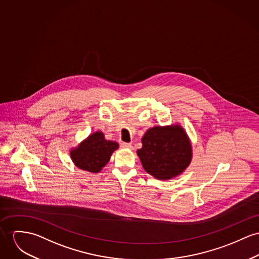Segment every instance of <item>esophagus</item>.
Here are the masks:
<instances>
[{"mask_svg": "<svg viewBox=\"0 0 259 259\" xmlns=\"http://www.w3.org/2000/svg\"><path fill=\"white\" fill-rule=\"evenodd\" d=\"M121 147L124 149H130V150L133 149V146L131 143H121Z\"/></svg>", "mask_w": 259, "mask_h": 259, "instance_id": "34e87169", "label": "esophagus"}]
</instances>
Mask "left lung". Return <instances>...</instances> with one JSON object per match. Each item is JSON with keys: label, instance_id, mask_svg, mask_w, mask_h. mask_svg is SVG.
I'll return each mask as SVG.
<instances>
[{"label": "left lung", "instance_id": "obj_1", "mask_svg": "<svg viewBox=\"0 0 259 259\" xmlns=\"http://www.w3.org/2000/svg\"><path fill=\"white\" fill-rule=\"evenodd\" d=\"M137 155L152 177L168 180L180 176L192 159V145L179 124L155 126L146 131Z\"/></svg>", "mask_w": 259, "mask_h": 259}]
</instances>
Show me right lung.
I'll use <instances>...</instances> for the list:
<instances>
[{"instance_id":"right-lung-1","label":"right lung","mask_w":259,"mask_h":259,"mask_svg":"<svg viewBox=\"0 0 259 259\" xmlns=\"http://www.w3.org/2000/svg\"><path fill=\"white\" fill-rule=\"evenodd\" d=\"M118 148L117 142L105 139L101 131H97L81 141L77 147L72 148L70 156L74 164L80 169L98 174Z\"/></svg>"}]
</instances>
